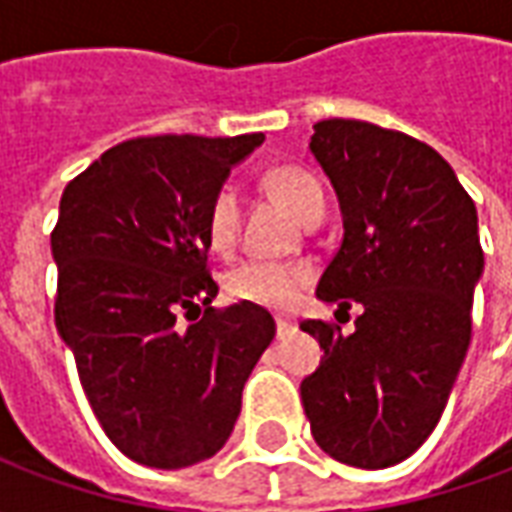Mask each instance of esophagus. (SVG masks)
<instances>
[{
	"mask_svg": "<svg viewBox=\"0 0 512 512\" xmlns=\"http://www.w3.org/2000/svg\"><path fill=\"white\" fill-rule=\"evenodd\" d=\"M296 332V323L288 321V318H277V337L282 340V337H288V334Z\"/></svg>",
	"mask_w": 512,
	"mask_h": 512,
	"instance_id": "esophagus-1",
	"label": "esophagus"
}]
</instances>
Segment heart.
Wrapping results in <instances>:
<instances>
[{
  "label": "heart",
  "mask_w": 512,
  "mask_h": 512,
  "mask_svg": "<svg viewBox=\"0 0 512 512\" xmlns=\"http://www.w3.org/2000/svg\"><path fill=\"white\" fill-rule=\"evenodd\" d=\"M263 183L301 224L312 222L315 216H323L326 211V194H323L321 180L315 178L310 169L296 167V164H279V167L268 169L263 175ZM205 227H208V241H211L213 252H219V255L233 252L238 244V227H241V197L230 183L213 194ZM307 279H310V271L304 266L246 260L227 274L224 288L235 301L266 307V310H288L296 304Z\"/></svg>",
  "instance_id": "obj_1"
}]
</instances>
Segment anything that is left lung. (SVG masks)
Instances as JSON below:
<instances>
[{
  "label": "left lung",
  "instance_id": "8db88e82",
  "mask_svg": "<svg viewBox=\"0 0 512 512\" xmlns=\"http://www.w3.org/2000/svg\"><path fill=\"white\" fill-rule=\"evenodd\" d=\"M310 150L345 230L315 293L337 312L362 304V315L354 334L301 323L323 348L301 403L334 461L386 469L433 433L472 340L477 211L450 164L414 136L334 117L315 123Z\"/></svg>",
  "mask_w": 512,
  "mask_h": 512
}]
</instances>
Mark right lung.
Segmentation results:
<instances>
[{
    "label": "right lung",
    "instance_id": "1",
    "mask_svg": "<svg viewBox=\"0 0 512 512\" xmlns=\"http://www.w3.org/2000/svg\"><path fill=\"white\" fill-rule=\"evenodd\" d=\"M263 139L136 136L62 191L57 332L109 441L142 466L183 469L222 450L277 332L255 304L213 310L205 227L213 194ZM180 311L198 318L183 327Z\"/></svg>",
    "mask_w": 512,
    "mask_h": 512
}]
</instances>
